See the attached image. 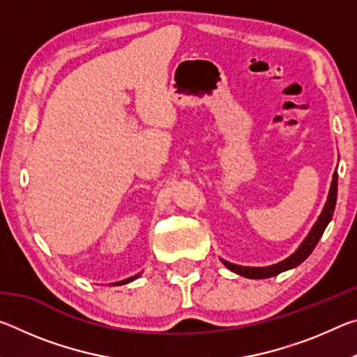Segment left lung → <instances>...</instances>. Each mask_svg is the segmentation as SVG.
<instances>
[{"label":"left lung","mask_w":357,"mask_h":357,"mask_svg":"<svg viewBox=\"0 0 357 357\" xmlns=\"http://www.w3.org/2000/svg\"><path fill=\"white\" fill-rule=\"evenodd\" d=\"M335 203H337V172L334 173V178H332L328 203H326L321 215H319V219L315 223V227L312 228L309 236L305 238L304 243H302V245L293 253L291 257L287 258L285 261H282L279 264L268 266V268H244V266L231 264L227 261H223V264H225L229 271H233V273H236L239 275H244V277H247V279H269V277L280 274V273H283V271L296 268V266H299L302 261H304V259L309 257L313 252V249L317 247L319 238L323 236L326 227H328V223L331 222L332 215H334Z\"/></svg>","instance_id":"left-lung-1"}]
</instances>
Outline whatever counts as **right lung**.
<instances>
[{"label":"right lung","instance_id":"1","mask_svg":"<svg viewBox=\"0 0 357 357\" xmlns=\"http://www.w3.org/2000/svg\"><path fill=\"white\" fill-rule=\"evenodd\" d=\"M137 277H138V275H135V277H132V279H128V280H123V282H119V283H118V285H123V283H128V282H132V280H134V279H137Z\"/></svg>","mask_w":357,"mask_h":357}]
</instances>
